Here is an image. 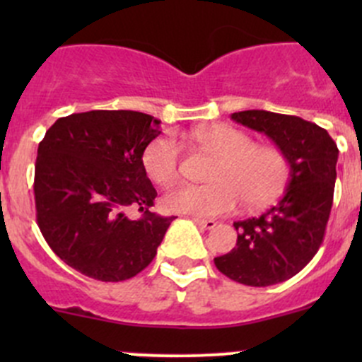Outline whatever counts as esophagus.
<instances>
[{"label":"esophagus","instance_id":"obj_1","mask_svg":"<svg viewBox=\"0 0 362 362\" xmlns=\"http://www.w3.org/2000/svg\"><path fill=\"white\" fill-rule=\"evenodd\" d=\"M192 221L196 222V226H198L199 229H214L215 226H217V222L211 221V218H192Z\"/></svg>","mask_w":362,"mask_h":362}]
</instances>
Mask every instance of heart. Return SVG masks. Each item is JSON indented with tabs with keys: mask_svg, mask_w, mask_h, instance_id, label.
<instances>
[{
	"mask_svg": "<svg viewBox=\"0 0 362 362\" xmlns=\"http://www.w3.org/2000/svg\"><path fill=\"white\" fill-rule=\"evenodd\" d=\"M191 138L215 160L206 185L182 184L163 198L168 211L215 217L231 211L240 199L259 208L275 202L289 180V160L280 148L255 145L250 134L228 124H210ZM144 168L156 184L168 185L180 173V147L171 136H159L144 152Z\"/></svg>",
	"mask_w": 362,
	"mask_h": 362,
	"instance_id": "obj_1",
	"label": "heart"
}]
</instances>
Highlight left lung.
Returning <instances> with one entry per match:
<instances>
[{"instance_id":"8db88e82","label":"left lung","mask_w":362,"mask_h":362,"mask_svg":"<svg viewBox=\"0 0 362 362\" xmlns=\"http://www.w3.org/2000/svg\"><path fill=\"white\" fill-rule=\"evenodd\" d=\"M231 119L272 138L289 160L291 173L279 203L233 224L236 247L214 262L243 286H275L301 272L322 243L333 206L338 147L326 129L301 117L245 110L231 113Z\"/></svg>"}]
</instances>
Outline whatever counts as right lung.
<instances>
[{"label":"right lung","instance_id":"obj_1","mask_svg":"<svg viewBox=\"0 0 362 362\" xmlns=\"http://www.w3.org/2000/svg\"><path fill=\"white\" fill-rule=\"evenodd\" d=\"M160 120L133 110H90L57 119L38 145L36 222L68 266L101 282L147 268L175 217L151 211L158 196L144 168ZM136 209L140 219H131Z\"/></svg>","mask_w":362,"mask_h":362}]
</instances>
